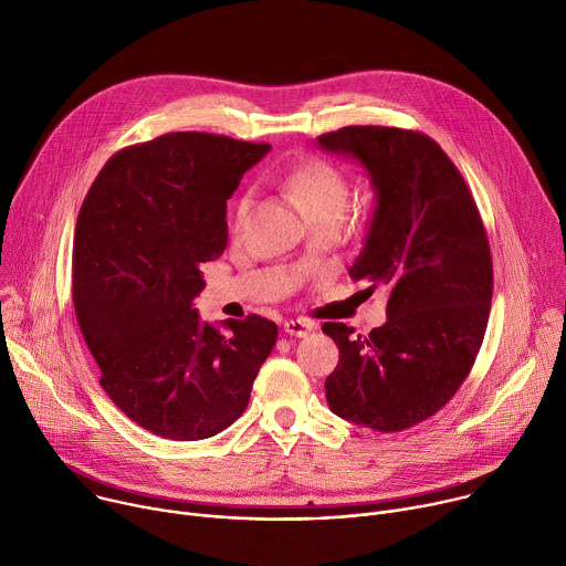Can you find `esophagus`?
<instances>
[{"label": "esophagus", "instance_id": "esophagus-1", "mask_svg": "<svg viewBox=\"0 0 566 566\" xmlns=\"http://www.w3.org/2000/svg\"><path fill=\"white\" fill-rule=\"evenodd\" d=\"M315 329V322L311 319H284V334L286 336H295V338H304Z\"/></svg>", "mask_w": 566, "mask_h": 566}]
</instances>
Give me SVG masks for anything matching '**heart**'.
Instances as JSON below:
<instances>
[{
  "mask_svg": "<svg viewBox=\"0 0 566 566\" xmlns=\"http://www.w3.org/2000/svg\"><path fill=\"white\" fill-rule=\"evenodd\" d=\"M284 188L291 199L302 208L306 219L325 217V214H345L352 186L349 179L340 168H336L329 160L311 158L306 164L293 168L286 179ZM255 197L251 190L241 195L234 203V228L241 230L247 226Z\"/></svg>",
  "mask_w": 566,
  "mask_h": 566,
  "instance_id": "obj_1",
  "label": "heart"
}]
</instances>
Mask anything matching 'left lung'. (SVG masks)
Instances as JSON below:
<instances>
[{
    "instance_id": "obj_1",
    "label": "left lung",
    "mask_w": 566,
    "mask_h": 566,
    "mask_svg": "<svg viewBox=\"0 0 566 566\" xmlns=\"http://www.w3.org/2000/svg\"><path fill=\"white\" fill-rule=\"evenodd\" d=\"M317 143L358 158L371 177L376 210L349 275L371 291L389 289L387 322L369 336L343 322L322 325L340 352L327 402L363 428L408 430L457 394L481 349L493 300L486 228L461 172L428 134L349 125Z\"/></svg>"
}]
</instances>
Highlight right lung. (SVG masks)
<instances>
[{"instance_id":"right-lung-1","label":"right lung","mask_w":566,"mask_h":566,"mask_svg":"<svg viewBox=\"0 0 566 566\" xmlns=\"http://www.w3.org/2000/svg\"><path fill=\"white\" fill-rule=\"evenodd\" d=\"M206 132H172L116 151L80 208L73 306L116 408L143 430L199 441L244 415L275 347L260 315L199 319L201 266L228 241L226 201L269 151Z\"/></svg>"}]
</instances>
